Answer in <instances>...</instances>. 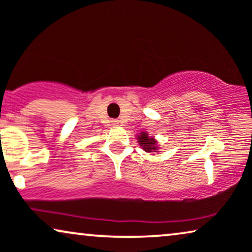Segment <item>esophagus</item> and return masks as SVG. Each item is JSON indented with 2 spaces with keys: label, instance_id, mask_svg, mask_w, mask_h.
<instances>
[{
  "label": "esophagus",
  "instance_id": "obj_1",
  "mask_svg": "<svg viewBox=\"0 0 252 252\" xmlns=\"http://www.w3.org/2000/svg\"><path fill=\"white\" fill-rule=\"evenodd\" d=\"M112 122H113L114 126H117V124H119V121H117V120H113Z\"/></svg>",
  "mask_w": 252,
  "mask_h": 252
}]
</instances>
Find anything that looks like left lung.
<instances>
[{
  "instance_id": "8db88e82",
  "label": "left lung",
  "mask_w": 252,
  "mask_h": 252,
  "mask_svg": "<svg viewBox=\"0 0 252 252\" xmlns=\"http://www.w3.org/2000/svg\"><path fill=\"white\" fill-rule=\"evenodd\" d=\"M138 142L140 144V146H142L146 152H156V150L158 149L156 140L147 136L146 132L140 133L138 136Z\"/></svg>"
}]
</instances>
